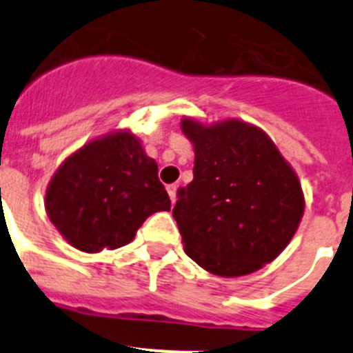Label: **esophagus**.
I'll return each mask as SVG.
<instances>
[{
	"label": "esophagus",
	"instance_id": "esophagus-1",
	"mask_svg": "<svg viewBox=\"0 0 353 353\" xmlns=\"http://www.w3.org/2000/svg\"><path fill=\"white\" fill-rule=\"evenodd\" d=\"M176 189H179V185H168V194H170V199H171V203H174L176 201Z\"/></svg>",
	"mask_w": 353,
	"mask_h": 353
}]
</instances>
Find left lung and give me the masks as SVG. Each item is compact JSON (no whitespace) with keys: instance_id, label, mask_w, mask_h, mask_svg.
I'll return each mask as SVG.
<instances>
[{"instance_id":"8db88e82","label":"left lung","mask_w":353,"mask_h":353,"mask_svg":"<svg viewBox=\"0 0 353 353\" xmlns=\"http://www.w3.org/2000/svg\"><path fill=\"white\" fill-rule=\"evenodd\" d=\"M194 179L173 217L185 252L207 272L239 277L276 260L304 215L301 180L269 134L249 121L183 117Z\"/></svg>"}]
</instances>
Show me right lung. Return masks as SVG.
Returning <instances> with one entry per match:
<instances>
[{"label":"right lung","mask_w":353,"mask_h":353,"mask_svg":"<svg viewBox=\"0 0 353 353\" xmlns=\"http://www.w3.org/2000/svg\"><path fill=\"white\" fill-rule=\"evenodd\" d=\"M157 171L136 134L109 130L61 162L46 189V212L72 248L113 251L132 242L148 215L171 208Z\"/></svg>","instance_id":"obj_1"}]
</instances>
